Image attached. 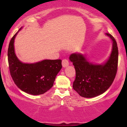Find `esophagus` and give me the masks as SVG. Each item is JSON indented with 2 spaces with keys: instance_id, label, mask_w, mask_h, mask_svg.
Instances as JSON below:
<instances>
[{
  "instance_id": "esophagus-1",
  "label": "esophagus",
  "mask_w": 127,
  "mask_h": 127,
  "mask_svg": "<svg viewBox=\"0 0 127 127\" xmlns=\"http://www.w3.org/2000/svg\"><path fill=\"white\" fill-rule=\"evenodd\" d=\"M68 64H69V62H68L67 59H65L63 60H62V65H63V66L64 67L68 66Z\"/></svg>"
}]
</instances>
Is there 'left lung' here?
<instances>
[{"instance_id": "left-lung-1", "label": "left lung", "mask_w": 127, "mask_h": 127, "mask_svg": "<svg viewBox=\"0 0 127 127\" xmlns=\"http://www.w3.org/2000/svg\"><path fill=\"white\" fill-rule=\"evenodd\" d=\"M113 41L110 58L103 65H94L87 61L82 55L72 54L69 59L76 71V78L73 88L80 95L91 98L103 94L114 81L118 69V48L113 36L106 33Z\"/></svg>"}]
</instances>
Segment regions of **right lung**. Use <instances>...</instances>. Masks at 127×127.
Here are the masks:
<instances>
[{
	"label": "right lung",
	"instance_id": "1",
	"mask_svg": "<svg viewBox=\"0 0 127 127\" xmlns=\"http://www.w3.org/2000/svg\"><path fill=\"white\" fill-rule=\"evenodd\" d=\"M11 39L8 49L10 74L20 90L32 95H40L50 90L55 77L62 68L61 60H45L34 64L23 63L14 52V39Z\"/></svg>",
	"mask_w": 127,
	"mask_h": 127
}]
</instances>
